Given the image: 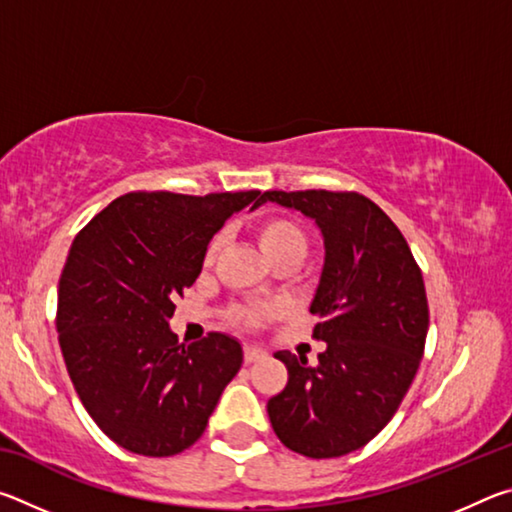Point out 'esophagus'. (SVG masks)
<instances>
[{"instance_id":"esophagus-1","label":"esophagus","mask_w":512,"mask_h":512,"mask_svg":"<svg viewBox=\"0 0 512 512\" xmlns=\"http://www.w3.org/2000/svg\"><path fill=\"white\" fill-rule=\"evenodd\" d=\"M259 359H266V352L259 350V348H250V345H246V348H244V361L246 363H255Z\"/></svg>"}]
</instances>
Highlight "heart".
Returning <instances> with one entry per match:
<instances>
[{
  "label": "heart",
  "mask_w": 512,
  "mask_h": 512,
  "mask_svg": "<svg viewBox=\"0 0 512 512\" xmlns=\"http://www.w3.org/2000/svg\"><path fill=\"white\" fill-rule=\"evenodd\" d=\"M253 235L257 239V246L262 250L268 264L287 262V259H296L302 262L307 255V235L300 225L287 219V216H262L253 223ZM221 253V237H212L210 244L205 248V264L210 266ZM275 316V309L271 307H255V309H239L235 320L244 327H259L266 318Z\"/></svg>",
  "instance_id": "obj_1"
}]
</instances>
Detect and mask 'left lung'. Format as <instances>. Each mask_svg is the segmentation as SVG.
I'll list each match as a JSON object with an SVG mask.
<instances>
[{"instance_id":"obj_1","label":"left lung","mask_w":512,"mask_h":512,"mask_svg":"<svg viewBox=\"0 0 512 512\" xmlns=\"http://www.w3.org/2000/svg\"><path fill=\"white\" fill-rule=\"evenodd\" d=\"M266 201L314 219L325 259L309 311L316 366L287 350L289 370L266 411L291 452L336 458L370 443L402 404L418 372L429 329L427 291L411 248L370 198L357 192H264Z\"/></svg>"}]
</instances>
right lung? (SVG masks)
I'll return each instance as SVG.
<instances>
[{"instance_id":"add662e5","label":"right lung","mask_w":512,"mask_h":512,"mask_svg":"<svg viewBox=\"0 0 512 512\" xmlns=\"http://www.w3.org/2000/svg\"><path fill=\"white\" fill-rule=\"evenodd\" d=\"M259 192L119 196L76 235L58 282V343L85 411L119 447L173 456L203 436L244 350L212 332L185 345L173 300L205 248Z\"/></svg>"}]
</instances>
